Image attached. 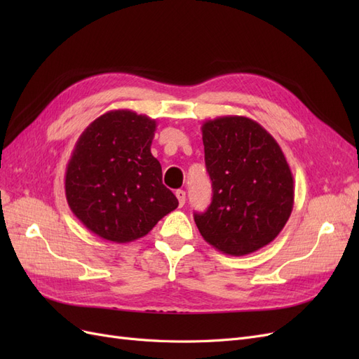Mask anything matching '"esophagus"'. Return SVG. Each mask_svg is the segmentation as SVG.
<instances>
[{
    "instance_id": "1",
    "label": "esophagus",
    "mask_w": 359,
    "mask_h": 359,
    "mask_svg": "<svg viewBox=\"0 0 359 359\" xmlns=\"http://www.w3.org/2000/svg\"><path fill=\"white\" fill-rule=\"evenodd\" d=\"M175 196L178 199L180 206H184V203H186V191H184V190H177L175 191Z\"/></svg>"
}]
</instances>
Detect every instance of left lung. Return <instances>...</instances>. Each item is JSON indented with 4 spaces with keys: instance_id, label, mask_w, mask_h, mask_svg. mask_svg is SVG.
I'll use <instances>...</instances> for the list:
<instances>
[{
    "instance_id": "1",
    "label": "left lung",
    "mask_w": 359,
    "mask_h": 359,
    "mask_svg": "<svg viewBox=\"0 0 359 359\" xmlns=\"http://www.w3.org/2000/svg\"><path fill=\"white\" fill-rule=\"evenodd\" d=\"M205 165L212 182L208 210L194 214L203 240L229 256L274 241L293 208V177L277 140L240 115L202 126Z\"/></svg>"
}]
</instances>
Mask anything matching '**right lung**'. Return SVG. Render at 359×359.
Returning <instances> with one entry per match:
<instances>
[{
  "instance_id": "obj_1",
  "label": "right lung",
  "mask_w": 359,
  "mask_h": 359,
  "mask_svg": "<svg viewBox=\"0 0 359 359\" xmlns=\"http://www.w3.org/2000/svg\"><path fill=\"white\" fill-rule=\"evenodd\" d=\"M156 119L109 111L86 127L66 168V198L79 222L103 240L124 244L145 236L178 199L161 182L151 154Z\"/></svg>"
}]
</instances>
